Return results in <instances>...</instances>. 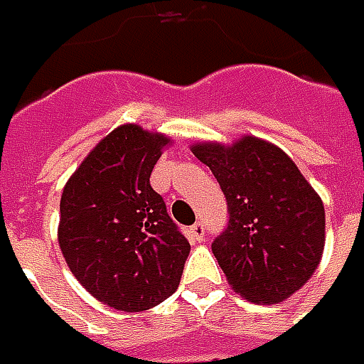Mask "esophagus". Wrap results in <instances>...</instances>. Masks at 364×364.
Wrapping results in <instances>:
<instances>
[{
    "mask_svg": "<svg viewBox=\"0 0 364 364\" xmlns=\"http://www.w3.org/2000/svg\"><path fill=\"white\" fill-rule=\"evenodd\" d=\"M190 241L192 243H200L204 239V235H206V229H204L203 223H194L192 227H190Z\"/></svg>",
    "mask_w": 364,
    "mask_h": 364,
    "instance_id": "obj_1",
    "label": "esophagus"
}]
</instances>
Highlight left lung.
Masks as SVG:
<instances>
[{
  "label": "left lung",
  "mask_w": 364,
  "mask_h": 364,
  "mask_svg": "<svg viewBox=\"0 0 364 364\" xmlns=\"http://www.w3.org/2000/svg\"><path fill=\"white\" fill-rule=\"evenodd\" d=\"M227 198L229 223L213 253L231 287L249 301L277 304L316 272L324 249V204L279 147L257 137L235 146L200 144Z\"/></svg>",
  "instance_id": "obj_1"
}]
</instances>
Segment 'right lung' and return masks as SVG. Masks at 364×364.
<instances>
[{
    "label": "right lung",
    "instance_id": "right-lung-1",
    "mask_svg": "<svg viewBox=\"0 0 364 364\" xmlns=\"http://www.w3.org/2000/svg\"><path fill=\"white\" fill-rule=\"evenodd\" d=\"M168 144L139 125H121L85 158L60 198L58 243L70 272L121 312L172 296L188 259V239L149 184Z\"/></svg>",
    "mask_w": 364,
    "mask_h": 364
}]
</instances>
